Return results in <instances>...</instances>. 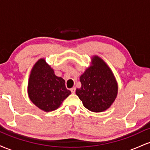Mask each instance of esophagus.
I'll return each instance as SVG.
<instances>
[{"instance_id":"obj_1","label":"esophagus","mask_w":150,"mask_h":150,"mask_svg":"<svg viewBox=\"0 0 150 150\" xmlns=\"http://www.w3.org/2000/svg\"><path fill=\"white\" fill-rule=\"evenodd\" d=\"M75 90H76V88H75V87H73V88L70 89V91H71V92L73 93V94L75 92Z\"/></svg>"}]
</instances>
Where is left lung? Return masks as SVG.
<instances>
[{
  "instance_id": "obj_1",
  "label": "left lung",
  "mask_w": 150,
  "mask_h": 150,
  "mask_svg": "<svg viewBox=\"0 0 150 150\" xmlns=\"http://www.w3.org/2000/svg\"><path fill=\"white\" fill-rule=\"evenodd\" d=\"M92 63L80 76L82 87L76 89V94L89 111L101 112L114 101L118 86L111 70L101 58L94 56Z\"/></svg>"
}]
</instances>
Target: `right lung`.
Returning <instances> with one entry per match:
<instances>
[{
  "label": "right lung",
  "mask_w": 150,
  "mask_h": 150,
  "mask_svg": "<svg viewBox=\"0 0 150 150\" xmlns=\"http://www.w3.org/2000/svg\"><path fill=\"white\" fill-rule=\"evenodd\" d=\"M70 93L65 87V80L55 75L44 59L36 63L29 80L28 94L37 107L46 112L54 111Z\"/></svg>",
  "instance_id": "obj_1"
}]
</instances>
